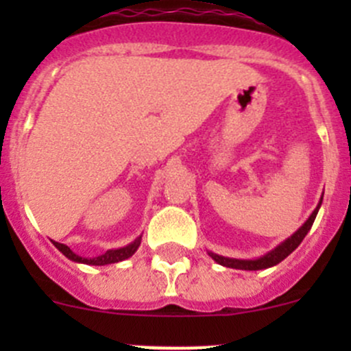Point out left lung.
<instances>
[{
  "mask_svg": "<svg viewBox=\"0 0 351 351\" xmlns=\"http://www.w3.org/2000/svg\"><path fill=\"white\" fill-rule=\"evenodd\" d=\"M319 205H317L316 210L311 214V217L307 219L306 224H304L302 228L295 232V234L290 236V238L287 239V241L282 243L280 246L275 247L274 251H270V253L265 254V256L258 258V260H234V258H224V256H219V254H214V253H210V256L214 258L219 265H222V267L236 268V270H263V268L274 267V265L280 263L282 260H285V258L289 256V254L292 253V251L295 250L300 243H302V239L306 238V234L309 232L311 226H313L314 219H316L317 210H319Z\"/></svg>",
  "mask_w": 351,
  "mask_h": 351,
  "instance_id": "left-lung-1",
  "label": "left lung"
}]
</instances>
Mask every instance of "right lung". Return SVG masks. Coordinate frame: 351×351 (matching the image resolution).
Returning <instances> with one entry per match:
<instances>
[{
	"label": "right lung",
	"mask_w": 351,
	"mask_h": 351,
	"mask_svg": "<svg viewBox=\"0 0 351 351\" xmlns=\"http://www.w3.org/2000/svg\"><path fill=\"white\" fill-rule=\"evenodd\" d=\"M54 243V246L58 247L59 251H61L64 256L69 258V260L73 261H80V263H86V265H110V263H117V261H122V260H127L129 256H132L134 253H136V250L139 247L141 244V238H137L136 241L130 243L129 246L125 247H120V250H110V251H105L104 254H98V256H93V258H84V256H80V254H76L74 251H71V247H67L66 244H61V243Z\"/></svg>",
	"instance_id": "add662e5"
}]
</instances>
